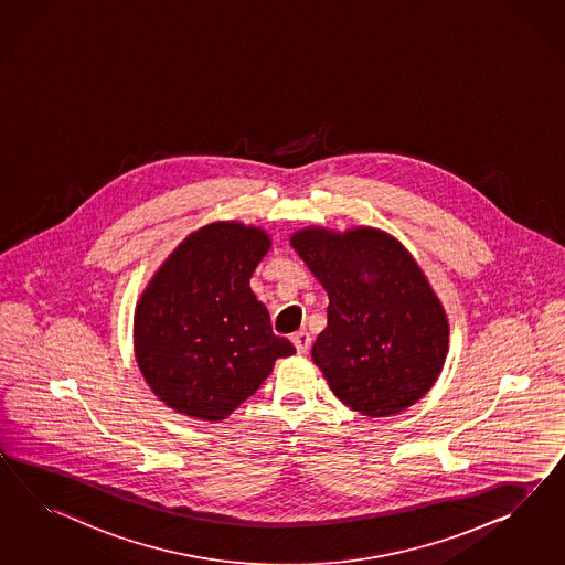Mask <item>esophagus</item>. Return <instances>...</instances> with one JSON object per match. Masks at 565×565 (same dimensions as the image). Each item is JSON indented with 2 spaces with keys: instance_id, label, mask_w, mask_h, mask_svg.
<instances>
[{
  "instance_id": "34e87169",
  "label": "esophagus",
  "mask_w": 565,
  "mask_h": 565,
  "mask_svg": "<svg viewBox=\"0 0 565 565\" xmlns=\"http://www.w3.org/2000/svg\"><path fill=\"white\" fill-rule=\"evenodd\" d=\"M291 343H294V348H296L298 353H306V351L310 350L312 337L308 335L306 331H298V333L291 335Z\"/></svg>"
}]
</instances>
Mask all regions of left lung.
<instances>
[{
	"label": "left lung",
	"instance_id": "1",
	"mask_svg": "<svg viewBox=\"0 0 565 565\" xmlns=\"http://www.w3.org/2000/svg\"><path fill=\"white\" fill-rule=\"evenodd\" d=\"M290 244L329 296L312 362L335 397L366 417L415 405L443 372L450 327L412 253L370 226H308Z\"/></svg>",
	"mask_w": 565,
	"mask_h": 565
}]
</instances>
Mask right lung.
I'll return each mask as SVG.
<instances>
[{
    "label": "right lung",
    "instance_id": "add662e5",
    "mask_svg": "<svg viewBox=\"0 0 565 565\" xmlns=\"http://www.w3.org/2000/svg\"><path fill=\"white\" fill-rule=\"evenodd\" d=\"M259 226L212 222L191 232L156 269L134 315L139 372L164 405L222 422L257 393L277 358L294 355L274 335L250 277L269 253Z\"/></svg>",
    "mask_w": 565,
    "mask_h": 565
}]
</instances>
